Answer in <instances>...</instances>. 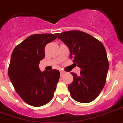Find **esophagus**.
I'll list each match as a JSON object with an SVG mask.
<instances>
[{
    "instance_id": "1",
    "label": "esophagus",
    "mask_w": 123,
    "mask_h": 123,
    "mask_svg": "<svg viewBox=\"0 0 123 123\" xmlns=\"http://www.w3.org/2000/svg\"><path fill=\"white\" fill-rule=\"evenodd\" d=\"M60 73H61V76H62L64 74H65V72H64V71H60Z\"/></svg>"
}]
</instances>
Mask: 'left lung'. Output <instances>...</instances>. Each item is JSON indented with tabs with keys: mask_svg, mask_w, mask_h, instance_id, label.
<instances>
[{
	"mask_svg": "<svg viewBox=\"0 0 123 123\" xmlns=\"http://www.w3.org/2000/svg\"><path fill=\"white\" fill-rule=\"evenodd\" d=\"M69 49L70 58L81 68L79 75L71 73L73 81L68 85L71 97L76 101L88 103L98 96L105 85L109 69L103 44L87 33L69 31L58 36Z\"/></svg>",
	"mask_w": 123,
	"mask_h": 123,
	"instance_id": "obj_1",
	"label": "left lung"
}]
</instances>
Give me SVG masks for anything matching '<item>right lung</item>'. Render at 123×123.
<instances>
[{
    "label": "right lung",
    "mask_w": 123,
    "mask_h": 123,
    "mask_svg": "<svg viewBox=\"0 0 123 123\" xmlns=\"http://www.w3.org/2000/svg\"><path fill=\"white\" fill-rule=\"evenodd\" d=\"M59 33L30 36L14 48L8 74L15 91L27 104L44 106L54 96L60 77L58 70L41 72L39 64L45 57L44 49Z\"/></svg>",
    "instance_id": "1"
}]
</instances>
